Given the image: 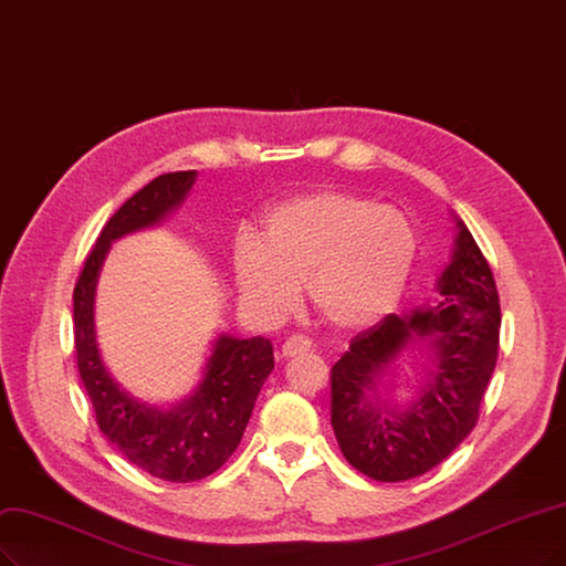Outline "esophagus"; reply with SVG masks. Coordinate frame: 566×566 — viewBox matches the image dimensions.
Returning <instances> with one entry per match:
<instances>
[{
  "mask_svg": "<svg viewBox=\"0 0 566 566\" xmlns=\"http://www.w3.org/2000/svg\"><path fill=\"white\" fill-rule=\"evenodd\" d=\"M310 349H312V343H310L307 338H303V336H291V338H286L284 345H282V357H284V359H294V357H298V354H307Z\"/></svg>",
  "mask_w": 566,
  "mask_h": 566,
  "instance_id": "obj_1",
  "label": "esophagus"
}]
</instances>
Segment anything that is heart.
<instances>
[{"label": "heart", "instance_id": "heart-1", "mask_svg": "<svg viewBox=\"0 0 566 566\" xmlns=\"http://www.w3.org/2000/svg\"><path fill=\"white\" fill-rule=\"evenodd\" d=\"M417 259L412 223L394 207L324 188L275 205L259 238L233 247V277L244 307L277 322L305 284L317 315L338 331H361L399 305Z\"/></svg>", "mask_w": 566, "mask_h": 566}]
</instances>
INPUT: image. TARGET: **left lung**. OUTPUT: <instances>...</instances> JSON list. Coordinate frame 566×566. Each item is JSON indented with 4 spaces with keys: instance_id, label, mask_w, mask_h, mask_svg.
<instances>
[{
    "instance_id": "left-lung-1",
    "label": "left lung",
    "mask_w": 566,
    "mask_h": 566,
    "mask_svg": "<svg viewBox=\"0 0 566 566\" xmlns=\"http://www.w3.org/2000/svg\"><path fill=\"white\" fill-rule=\"evenodd\" d=\"M438 303L387 315L361 331L331 368V424L347 462L380 483H401L452 454L478 422L499 354V294L492 268L457 219L452 259L438 277ZM432 347V368L406 409L377 389L412 342Z\"/></svg>"
}]
</instances>
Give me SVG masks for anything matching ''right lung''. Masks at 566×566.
I'll return each instance as SVG.
<instances>
[{
	"label": "right lung",
	"instance_id": "add662e5",
	"mask_svg": "<svg viewBox=\"0 0 566 566\" xmlns=\"http://www.w3.org/2000/svg\"><path fill=\"white\" fill-rule=\"evenodd\" d=\"M198 172H170L125 200L102 228L74 286V347L81 382L107 441L135 467L170 483L212 475L235 452L256 396L275 368L268 338L219 336L198 389L172 408L137 401L112 378L95 336V289L114 240L160 223L184 202Z\"/></svg>",
	"mask_w": 566,
	"mask_h": 566
}]
</instances>
